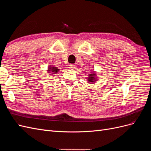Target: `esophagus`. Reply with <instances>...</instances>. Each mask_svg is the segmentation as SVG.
<instances>
[{
	"label": "esophagus",
	"instance_id": "34e87169",
	"mask_svg": "<svg viewBox=\"0 0 151 151\" xmlns=\"http://www.w3.org/2000/svg\"><path fill=\"white\" fill-rule=\"evenodd\" d=\"M69 68H70V69H73L75 68V65H73V64H69Z\"/></svg>",
	"mask_w": 151,
	"mask_h": 151
}]
</instances>
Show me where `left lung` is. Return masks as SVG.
Segmentation results:
<instances>
[{"label": "left lung", "mask_w": 151, "mask_h": 151, "mask_svg": "<svg viewBox=\"0 0 151 151\" xmlns=\"http://www.w3.org/2000/svg\"><path fill=\"white\" fill-rule=\"evenodd\" d=\"M91 74H90L89 77L88 78V83H94L97 79H96V73L94 71L91 72Z\"/></svg>", "instance_id": "1"}]
</instances>
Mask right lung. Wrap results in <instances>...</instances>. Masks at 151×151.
<instances>
[{
	"label": "right lung",
	"instance_id": "right-lung-1",
	"mask_svg": "<svg viewBox=\"0 0 151 151\" xmlns=\"http://www.w3.org/2000/svg\"><path fill=\"white\" fill-rule=\"evenodd\" d=\"M48 73H52V74H55L58 71H59V69L57 67L53 66V65H50L48 69Z\"/></svg>",
	"mask_w": 151,
	"mask_h": 151
}]
</instances>
